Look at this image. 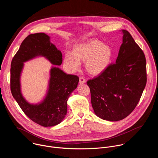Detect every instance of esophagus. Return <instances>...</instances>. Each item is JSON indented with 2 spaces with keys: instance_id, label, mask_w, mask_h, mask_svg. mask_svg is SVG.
<instances>
[{
  "instance_id": "obj_1",
  "label": "esophagus",
  "mask_w": 158,
  "mask_h": 158,
  "mask_svg": "<svg viewBox=\"0 0 158 158\" xmlns=\"http://www.w3.org/2000/svg\"><path fill=\"white\" fill-rule=\"evenodd\" d=\"M85 82V79L83 77H80V78H79V83L80 84H82V83H84Z\"/></svg>"
}]
</instances>
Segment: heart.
I'll use <instances>...</instances> for the list:
<instances>
[{
	"label": "heart",
	"instance_id": "b5f03b06",
	"mask_svg": "<svg viewBox=\"0 0 158 158\" xmlns=\"http://www.w3.org/2000/svg\"><path fill=\"white\" fill-rule=\"evenodd\" d=\"M112 57L110 46L104 44L98 39H91L76 46L73 54L67 52L64 63L70 71H76L80 67V60L85 61V69L92 76H97L103 73Z\"/></svg>",
	"mask_w": 158,
	"mask_h": 158
}]
</instances>
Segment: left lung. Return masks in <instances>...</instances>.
<instances>
[{
    "label": "left lung",
    "instance_id": "left-lung-1",
    "mask_svg": "<svg viewBox=\"0 0 158 158\" xmlns=\"http://www.w3.org/2000/svg\"><path fill=\"white\" fill-rule=\"evenodd\" d=\"M122 32L123 44L116 63L87 82L95 114L109 121L122 120L131 113L147 82L144 54L127 31Z\"/></svg>",
    "mask_w": 158,
    "mask_h": 158
}]
</instances>
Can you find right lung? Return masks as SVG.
Masks as SVG:
<instances>
[{
	"label": "right lung",
	"mask_w": 158,
	"mask_h": 158,
	"mask_svg": "<svg viewBox=\"0 0 158 158\" xmlns=\"http://www.w3.org/2000/svg\"><path fill=\"white\" fill-rule=\"evenodd\" d=\"M37 56L45 57L55 65H60L62 62V53L51 43L49 36L44 33L30 34L22 42L12 60L10 90L14 98L29 119L42 126L51 127L61 123L65 118L67 101L77 87L79 78L52 67L46 98L38 104L29 103L21 93L20 74L24 62Z\"/></svg>",
	"instance_id": "1"
}]
</instances>
